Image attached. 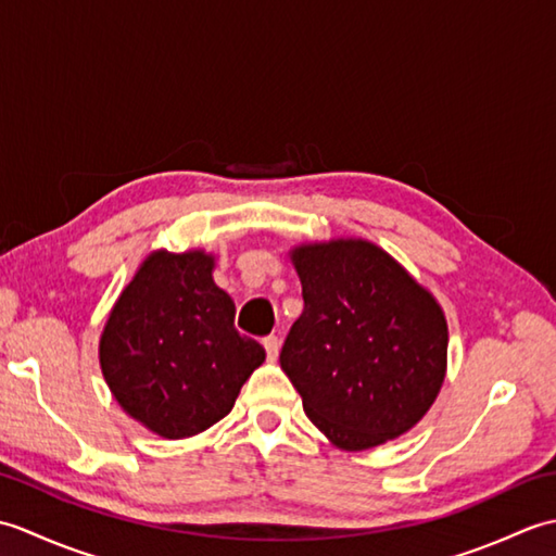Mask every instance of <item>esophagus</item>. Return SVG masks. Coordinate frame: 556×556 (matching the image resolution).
<instances>
[{"mask_svg":"<svg viewBox=\"0 0 556 556\" xmlns=\"http://www.w3.org/2000/svg\"><path fill=\"white\" fill-rule=\"evenodd\" d=\"M263 346L267 351V358L269 361H277V356H279V339L277 337H265L263 339Z\"/></svg>","mask_w":556,"mask_h":556,"instance_id":"34e87169","label":"esophagus"}]
</instances>
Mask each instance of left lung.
Segmentation results:
<instances>
[{
  "mask_svg": "<svg viewBox=\"0 0 556 556\" xmlns=\"http://www.w3.org/2000/svg\"><path fill=\"white\" fill-rule=\"evenodd\" d=\"M289 257L301 279L303 313L279 363L305 416L346 452L416 428L446 375L442 305L365 239L301 243Z\"/></svg>",
  "mask_w": 556,
  "mask_h": 556,
  "instance_id": "8db88e82",
  "label": "left lung"
}]
</instances>
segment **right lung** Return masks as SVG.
I'll use <instances>...</instances> for the list:
<instances>
[{"label": "right lung", "mask_w": 556, "mask_h": 556, "mask_svg": "<svg viewBox=\"0 0 556 556\" xmlns=\"http://www.w3.org/2000/svg\"><path fill=\"white\" fill-rule=\"evenodd\" d=\"M215 255L152 251L116 299L100 337V368L119 406L164 440H186L233 408L265 361L236 332V305Z\"/></svg>", "instance_id": "right-lung-1"}]
</instances>
